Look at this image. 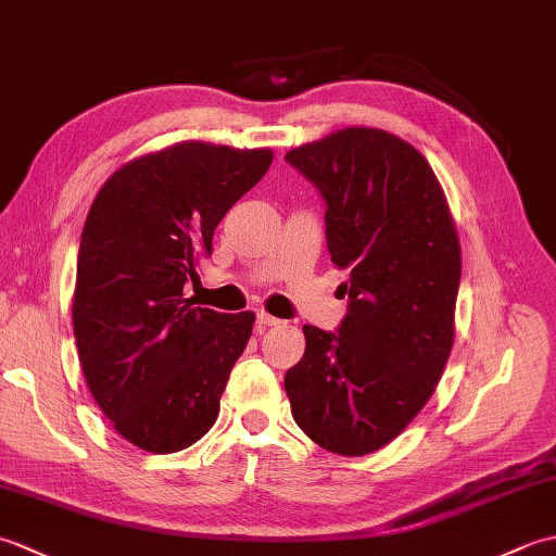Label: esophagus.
Instances as JSON below:
<instances>
[{"label": "esophagus", "instance_id": "34e87169", "mask_svg": "<svg viewBox=\"0 0 556 556\" xmlns=\"http://www.w3.org/2000/svg\"><path fill=\"white\" fill-rule=\"evenodd\" d=\"M279 325H281L279 317H271L265 311L257 313V329H260V332H263V329H269V327H279Z\"/></svg>", "mask_w": 556, "mask_h": 556}]
</instances>
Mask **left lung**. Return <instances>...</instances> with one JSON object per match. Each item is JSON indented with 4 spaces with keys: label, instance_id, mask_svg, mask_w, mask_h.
Instances as JSON below:
<instances>
[{
    "label": "left lung",
    "instance_id": "obj_1",
    "mask_svg": "<svg viewBox=\"0 0 556 556\" xmlns=\"http://www.w3.org/2000/svg\"><path fill=\"white\" fill-rule=\"evenodd\" d=\"M327 203V248L349 271L339 334L303 325L287 370L293 420L315 444L365 456L406 430L454 346L460 243L420 152L382 128L349 126L287 152Z\"/></svg>",
    "mask_w": 556,
    "mask_h": 556
}]
</instances>
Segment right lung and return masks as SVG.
<instances>
[{"mask_svg": "<svg viewBox=\"0 0 556 556\" xmlns=\"http://www.w3.org/2000/svg\"><path fill=\"white\" fill-rule=\"evenodd\" d=\"M271 157L181 140L126 162L88 210L71 305L78 361L112 428L150 454L181 452L215 425L253 334L255 313L195 308L184 285Z\"/></svg>", "mask_w": 556, "mask_h": 556, "instance_id": "obj_1", "label": "right lung"}]
</instances>
